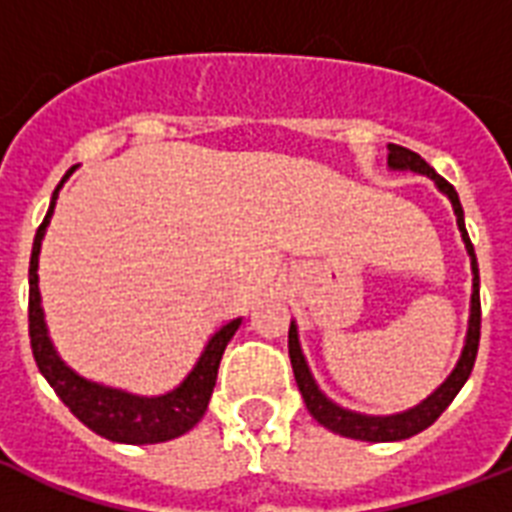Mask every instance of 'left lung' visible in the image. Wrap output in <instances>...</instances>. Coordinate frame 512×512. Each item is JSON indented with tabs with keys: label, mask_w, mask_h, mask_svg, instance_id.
Instances as JSON below:
<instances>
[{
	"label": "left lung",
	"mask_w": 512,
	"mask_h": 512,
	"mask_svg": "<svg viewBox=\"0 0 512 512\" xmlns=\"http://www.w3.org/2000/svg\"><path fill=\"white\" fill-rule=\"evenodd\" d=\"M388 167L390 170H412L420 172V175H428L433 183L438 185V191L446 193L449 201H452L454 215H457V225H460L462 241L468 247L470 255V268H473V295H470V321H468V337H465V348H462V356L454 366V372L444 380L441 388H436L430 393L422 404H417L414 409H406L401 414H388V417H372V414H358L350 412V409H342V406L332 404L324 393L319 390L316 380H313L311 369L305 364L303 350H300V340H297V327L295 321L289 324V361H292V372H295L297 388L303 393L305 406L308 412L313 414V420L321 422L324 428H329L332 433H340L345 438H356V441H372V444H382V441H401V438L417 436L425 428H430L433 422L441 417L446 406L452 404L454 396L460 393V388L465 385V380L473 372V364H476L478 353V340H481V297H478V260L476 249L470 244L468 228H465V212H462L460 196L454 191L452 183H446L444 177L438 175L433 167H430L420 154H414L409 148L396 146L390 143L388 146Z\"/></svg>",
	"instance_id": "8db88e82"
}]
</instances>
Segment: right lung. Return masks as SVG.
<instances>
[{
  "label": "right lung",
  "instance_id": "right-lung-1",
  "mask_svg": "<svg viewBox=\"0 0 512 512\" xmlns=\"http://www.w3.org/2000/svg\"><path fill=\"white\" fill-rule=\"evenodd\" d=\"M63 180L52 193L50 209H47L39 231H36L31 265H28V337H31L36 366L44 374V380L50 382L52 390L58 393L60 401L71 409L76 420L84 422L92 433H98L108 441H116V444H162V441L183 436L207 412L209 396H212L217 380V366H220L225 345L236 335L241 319L228 321L225 327L217 329L215 335L209 337L207 348L201 350L199 361L188 372V377L164 396H132L124 390L106 388L100 382L79 377L71 366L63 364L58 350L52 348L42 313L39 276H36L44 231H47L52 212H55V199L63 188Z\"/></svg>",
  "mask_w": 512,
  "mask_h": 512
}]
</instances>
